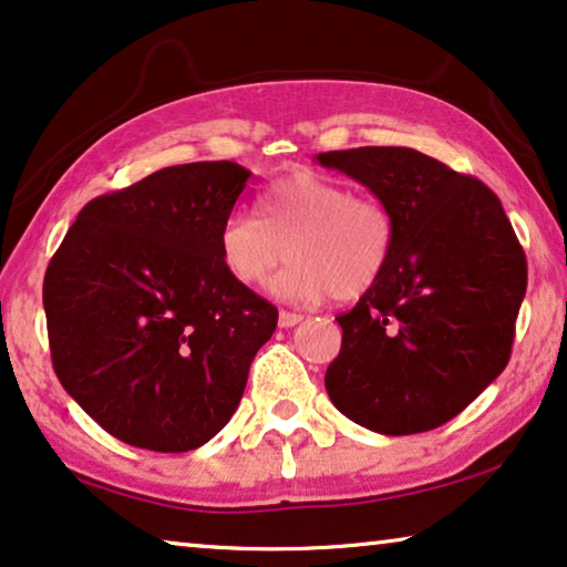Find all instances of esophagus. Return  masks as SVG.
Here are the masks:
<instances>
[{
  "label": "esophagus",
  "mask_w": 567,
  "mask_h": 567,
  "mask_svg": "<svg viewBox=\"0 0 567 567\" xmlns=\"http://www.w3.org/2000/svg\"><path fill=\"white\" fill-rule=\"evenodd\" d=\"M302 320L300 312H290V310H280V318H277V323H280V328H292L298 326Z\"/></svg>",
  "instance_id": "34e87169"
}]
</instances>
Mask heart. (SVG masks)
<instances>
[{"label":"heart","mask_w":567,"mask_h":567,"mask_svg":"<svg viewBox=\"0 0 567 567\" xmlns=\"http://www.w3.org/2000/svg\"><path fill=\"white\" fill-rule=\"evenodd\" d=\"M396 239L392 210L371 196L320 173L275 181L257 200V218L231 214L218 229V257L244 287L272 280L287 302H316L333 295L353 300L369 292L390 267Z\"/></svg>","instance_id":"1"}]
</instances>
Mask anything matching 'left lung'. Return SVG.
Wrapping results in <instances>:
<instances>
[{
  "label": "left lung",
  "instance_id": "8db88e82",
  "mask_svg": "<svg viewBox=\"0 0 567 567\" xmlns=\"http://www.w3.org/2000/svg\"><path fill=\"white\" fill-rule=\"evenodd\" d=\"M392 210L390 267L349 312L326 371L357 425L415 435L463 412L502 374L527 292V259L484 183L410 147L320 152Z\"/></svg>",
  "mask_w": 567,
  "mask_h": 567
}]
</instances>
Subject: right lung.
Instances as JSON below:
<instances>
[{
  "label": "right lung",
  "instance_id": "add662e5",
  "mask_svg": "<svg viewBox=\"0 0 567 567\" xmlns=\"http://www.w3.org/2000/svg\"><path fill=\"white\" fill-rule=\"evenodd\" d=\"M247 167L173 165L81 208L42 282L53 369L109 435L208 443L239 408L277 308L226 272L218 229Z\"/></svg>",
  "mask_w": 567,
  "mask_h": 567
}]
</instances>
